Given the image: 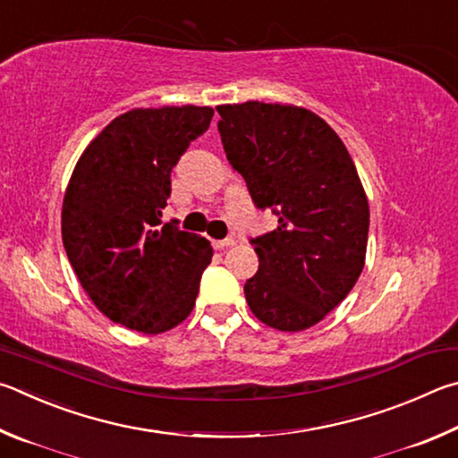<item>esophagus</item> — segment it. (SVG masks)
Listing matches in <instances>:
<instances>
[{
	"label": "esophagus",
	"mask_w": 458,
	"mask_h": 458,
	"mask_svg": "<svg viewBox=\"0 0 458 458\" xmlns=\"http://www.w3.org/2000/svg\"><path fill=\"white\" fill-rule=\"evenodd\" d=\"M233 245H235V239H233V237L221 239V242H213L215 250H225V247H233Z\"/></svg>",
	"instance_id": "obj_1"
}]
</instances>
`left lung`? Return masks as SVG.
<instances>
[{
  "label": "left lung",
  "mask_w": 458,
  "mask_h": 458,
  "mask_svg": "<svg viewBox=\"0 0 458 458\" xmlns=\"http://www.w3.org/2000/svg\"><path fill=\"white\" fill-rule=\"evenodd\" d=\"M229 165L277 229L253 239L259 269L245 284L253 316L282 332L316 326L356 285L366 261L370 207L354 160L334 128L293 104H223Z\"/></svg>",
  "instance_id": "obj_1"
}]
</instances>
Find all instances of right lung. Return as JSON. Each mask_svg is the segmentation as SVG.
I'll return each instance as SVG.
<instances>
[{"mask_svg": "<svg viewBox=\"0 0 458 458\" xmlns=\"http://www.w3.org/2000/svg\"><path fill=\"white\" fill-rule=\"evenodd\" d=\"M213 118L211 106L134 108L88 144L62 205V242L88 298L142 334L179 326L211 263L205 237L160 225L171 171Z\"/></svg>", "mask_w": 458, "mask_h": 458, "instance_id": "obj_1", "label": "right lung"}]
</instances>
